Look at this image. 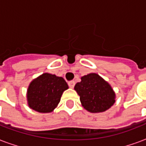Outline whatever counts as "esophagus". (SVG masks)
Here are the masks:
<instances>
[{
	"label": "esophagus",
	"instance_id": "34e87169",
	"mask_svg": "<svg viewBox=\"0 0 146 146\" xmlns=\"http://www.w3.org/2000/svg\"><path fill=\"white\" fill-rule=\"evenodd\" d=\"M68 85H69V87L71 88H73L74 86H75V82H74V81H70V82H68Z\"/></svg>",
	"mask_w": 146,
	"mask_h": 146
}]
</instances>
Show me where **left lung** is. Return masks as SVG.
<instances>
[{
    "instance_id": "left-lung-1",
    "label": "left lung",
    "mask_w": 146,
    "mask_h": 146,
    "mask_svg": "<svg viewBox=\"0 0 146 146\" xmlns=\"http://www.w3.org/2000/svg\"><path fill=\"white\" fill-rule=\"evenodd\" d=\"M74 89L80 95L84 108L91 113L104 112L115 102V93L112 88L96 73L82 76Z\"/></svg>"
}]
</instances>
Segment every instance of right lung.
<instances>
[{
    "label": "right lung",
    "mask_w": 146,
    "mask_h": 146,
    "mask_svg": "<svg viewBox=\"0 0 146 146\" xmlns=\"http://www.w3.org/2000/svg\"><path fill=\"white\" fill-rule=\"evenodd\" d=\"M68 88L62 77L44 73L29 86L27 92L29 106L39 113H50L59 103L62 93Z\"/></svg>",
    "instance_id": "obj_1"
}]
</instances>
